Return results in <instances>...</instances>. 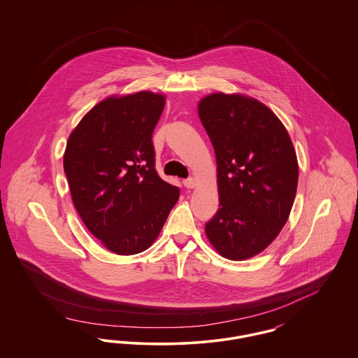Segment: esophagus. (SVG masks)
Wrapping results in <instances>:
<instances>
[{
  "label": "esophagus",
  "instance_id": "1",
  "mask_svg": "<svg viewBox=\"0 0 358 358\" xmlns=\"http://www.w3.org/2000/svg\"><path fill=\"white\" fill-rule=\"evenodd\" d=\"M182 184L187 189H193V187H196V180L194 178H187V180L182 181Z\"/></svg>",
  "mask_w": 358,
  "mask_h": 358
}]
</instances>
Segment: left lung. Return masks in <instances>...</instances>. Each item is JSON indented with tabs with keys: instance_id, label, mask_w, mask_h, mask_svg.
<instances>
[{
	"instance_id": "1",
	"label": "left lung",
	"mask_w": 358,
	"mask_h": 358,
	"mask_svg": "<svg viewBox=\"0 0 358 358\" xmlns=\"http://www.w3.org/2000/svg\"><path fill=\"white\" fill-rule=\"evenodd\" d=\"M199 115L216 154L220 201L206 236L227 259L252 257L289 219L299 174L292 142L266 104L240 94L205 96Z\"/></svg>"
}]
</instances>
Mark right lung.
Segmentation results:
<instances>
[{"mask_svg":"<svg viewBox=\"0 0 358 358\" xmlns=\"http://www.w3.org/2000/svg\"><path fill=\"white\" fill-rule=\"evenodd\" d=\"M164 106L165 96L150 91L106 98L67 142L72 203L88 231L118 255L148 250L180 197L155 171L152 136Z\"/></svg>","mask_w":358,"mask_h":358,"instance_id":"1","label":"right lung"}]
</instances>
